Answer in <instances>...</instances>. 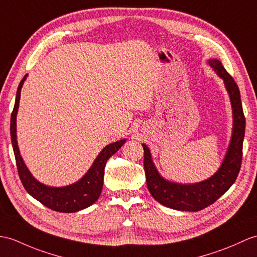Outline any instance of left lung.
Returning a JSON list of instances; mask_svg holds the SVG:
<instances>
[{"label":"left lung","instance_id":"obj_1","mask_svg":"<svg viewBox=\"0 0 257 257\" xmlns=\"http://www.w3.org/2000/svg\"><path fill=\"white\" fill-rule=\"evenodd\" d=\"M207 63L224 83V87L230 97L233 117L228 150L218 171L207 180L194 184H182L165 180L156 168L150 149L142 143L145 150L143 165L149 192L161 205L180 211H199L213 204L235 182L241 168L245 118L243 114L240 91L221 62L217 59H209Z\"/></svg>","mask_w":257,"mask_h":257}]
</instances>
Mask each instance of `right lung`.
I'll return each mask as SVG.
<instances>
[{
	"label": "right lung",
	"instance_id": "right-lung-1",
	"mask_svg": "<svg viewBox=\"0 0 257 257\" xmlns=\"http://www.w3.org/2000/svg\"><path fill=\"white\" fill-rule=\"evenodd\" d=\"M27 75L28 74L23 77L19 88H17L14 109L11 116L12 146H13L17 170H19V175L23 186L25 187L29 195L40 201L44 206L50 208L51 210L70 213L85 209L99 198L104 184V170L107 160L112 154H115L121 146H123L127 139H121L107 145L98 153L91 168L77 182L62 187L48 186V185L40 183L33 176L31 171L28 170L25 162H24L20 152L19 143H17L16 117L20 107L21 91Z\"/></svg>",
	"mask_w": 257,
	"mask_h": 257
}]
</instances>
